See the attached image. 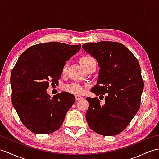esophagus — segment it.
Returning <instances> with one entry per match:
<instances>
[{"label":"esophagus","instance_id":"esophagus-1","mask_svg":"<svg viewBox=\"0 0 159 159\" xmlns=\"http://www.w3.org/2000/svg\"><path fill=\"white\" fill-rule=\"evenodd\" d=\"M75 98H76V100H80V99H82L83 98L82 96H80V95H75Z\"/></svg>","mask_w":159,"mask_h":159}]
</instances>
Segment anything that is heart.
<instances>
[{"label": "heart", "mask_w": 159, "mask_h": 159, "mask_svg": "<svg viewBox=\"0 0 159 159\" xmlns=\"http://www.w3.org/2000/svg\"><path fill=\"white\" fill-rule=\"evenodd\" d=\"M93 57L89 56V55H84L80 59V63L81 66L84 68L86 67V66L88 64V63L91 60H93ZM66 68L64 67V70H63V72H66ZM64 89L66 91H67L70 93H72L75 94H80L82 93L84 91V88L80 85L79 84L76 83H72L70 84H67L64 87Z\"/></svg>", "instance_id": "b5f03b06"}]
</instances>
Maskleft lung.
<instances>
[{
    "label": "left lung",
    "mask_w": 159,
    "mask_h": 159,
    "mask_svg": "<svg viewBox=\"0 0 159 159\" xmlns=\"http://www.w3.org/2000/svg\"><path fill=\"white\" fill-rule=\"evenodd\" d=\"M83 49L97 60V84L91 89L104 98H87L86 120L92 130L104 136L120 134L138 111L143 89L141 69L137 59L123 44L101 41L85 43Z\"/></svg>",
    "instance_id": "left-lung-1"
}]
</instances>
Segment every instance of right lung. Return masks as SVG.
Masks as SVG:
<instances>
[{"label":"right lung","instance_id":"right-lung-1","mask_svg":"<svg viewBox=\"0 0 159 159\" xmlns=\"http://www.w3.org/2000/svg\"><path fill=\"white\" fill-rule=\"evenodd\" d=\"M81 45L50 42L29 47L22 53L11 75V101L22 123L37 134L57 131L75 102L63 91L51 98L49 83L58 84L66 61L79 52Z\"/></svg>","mask_w":159,"mask_h":159}]
</instances>
